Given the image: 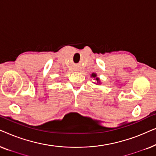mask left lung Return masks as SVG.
<instances>
[{"mask_svg": "<svg viewBox=\"0 0 156 156\" xmlns=\"http://www.w3.org/2000/svg\"><path fill=\"white\" fill-rule=\"evenodd\" d=\"M91 77L96 78V80H97V84H100V80H99V79L98 78L97 76V74H96V73H92V74H91Z\"/></svg>", "mask_w": 156, "mask_h": 156, "instance_id": "obj_1", "label": "left lung"}]
</instances>
